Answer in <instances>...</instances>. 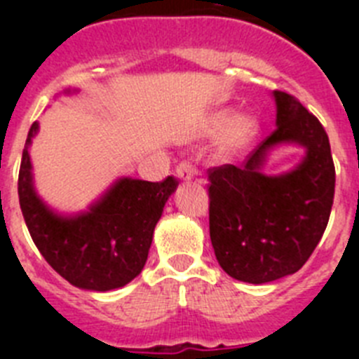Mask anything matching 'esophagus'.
<instances>
[{
	"instance_id": "34e87169",
	"label": "esophagus",
	"mask_w": 359,
	"mask_h": 359,
	"mask_svg": "<svg viewBox=\"0 0 359 359\" xmlns=\"http://www.w3.org/2000/svg\"><path fill=\"white\" fill-rule=\"evenodd\" d=\"M176 176L183 182H189L194 176H198V169H196L194 165L190 163V161H182V163L176 167Z\"/></svg>"
}]
</instances>
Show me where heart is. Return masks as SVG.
I'll use <instances>...</instances> for the list:
<instances>
[{
	"mask_svg": "<svg viewBox=\"0 0 359 359\" xmlns=\"http://www.w3.org/2000/svg\"><path fill=\"white\" fill-rule=\"evenodd\" d=\"M224 128L227 131L224 132L223 142H221V152L228 154L252 140L257 133V120L250 115H241L231 120V111L223 109L208 118L205 131L208 135H219Z\"/></svg>",
	"mask_w": 359,
	"mask_h": 359,
	"instance_id": "1",
	"label": "heart"
}]
</instances>
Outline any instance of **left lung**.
Wrapping results in <instances>:
<instances>
[{
    "label": "left lung",
    "instance_id": "obj_1",
    "mask_svg": "<svg viewBox=\"0 0 359 359\" xmlns=\"http://www.w3.org/2000/svg\"><path fill=\"white\" fill-rule=\"evenodd\" d=\"M277 129L236 165L208 169L210 241L230 277L264 284L302 268L322 239L334 199V163L327 133L284 91H273ZM291 141L306 147L297 170L264 177L269 148Z\"/></svg>",
    "mask_w": 359,
    "mask_h": 359
}]
</instances>
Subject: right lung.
<instances>
[{"label":"right lung","mask_w":359,"mask_h":359,"mask_svg":"<svg viewBox=\"0 0 359 359\" xmlns=\"http://www.w3.org/2000/svg\"><path fill=\"white\" fill-rule=\"evenodd\" d=\"M32 123L19 167L18 194L25 223L41 255L62 278L90 291L122 287L140 275L152 231L177 180L142 182L123 177L90 212L61 217L44 207L32 185L28 145L37 133Z\"/></svg>","instance_id":"add662e5"}]
</instances>
